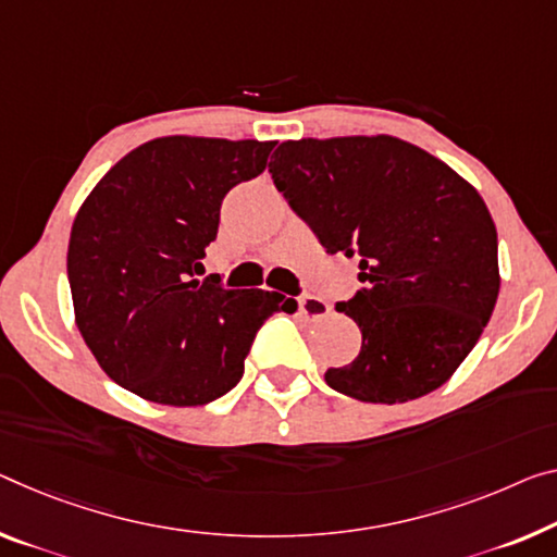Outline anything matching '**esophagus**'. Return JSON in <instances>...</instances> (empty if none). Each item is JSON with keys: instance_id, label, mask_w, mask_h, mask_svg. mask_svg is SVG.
<instances>
[{"instance_id": "1", "label": "esophagus", "mask_w": 557, "mask_h": 557, "mask_svg": "<svg viewBox=\"0 0 557 557\" xmlns=\"http://www.w3.org/2000/svg\"><path fill=\"white\" fill-rule=\"evenodd\" d=\"M298 313L306 315V319H311V321H319V319H326V315L331 313V306L326 301H321L319 296L306 294L298 298Z\"/></svg>"}]
</instances>
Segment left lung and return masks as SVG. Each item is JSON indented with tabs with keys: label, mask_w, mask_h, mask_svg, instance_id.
<instances>
[{
	"label": "left lung",
	"mask_w": 557,
	"mask_h": 557,
	"mask_svg": "<svg viewBox=\"0 0 557 557\" xmlns=\"http://www.w3.org/2000/svg\"><path fill=\"white\" fill-rule=\"evenodd\" d=\"M271 178L323 249L358 256L361 350L326 383L363 404L441 388L481 338L500 290L498 231L463 176L396 136L284 141Z\"/></svg>",
	"instance_id": "8db88e82"
}]
</instances>
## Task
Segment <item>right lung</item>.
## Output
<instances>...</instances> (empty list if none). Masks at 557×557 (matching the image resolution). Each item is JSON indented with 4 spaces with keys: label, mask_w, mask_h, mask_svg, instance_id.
<instances>
[{
    "label": "right lung",
    "mask_w": 557,
    "mask_h": 557,
    "mask_svg": "<svg viewBox=\"0 0 557 557\" xmlns=\"http://www.w3.org/2000/svg\"><path fill=\"white\" fill-rule=\"evenodd\" d=\"M276 141L161 136L111 166L76 213L66 273L84 344L119 386L203 406L244 375L256 331L294 298L196 281L224 196L259 176Z\"/></svg>",
    "instance_id": "right-lung-1"
}]
</instances>
